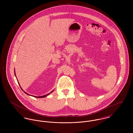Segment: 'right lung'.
I'll return each instance as SVG.
<instances>
[{
    "mask_svg": "<svg viewBox=\"0 0 133 133\" xmlns=\"http://www.w3.org/2000/svg\"><path fill=\"white\" fill-rule=\"evenodd\" d=\"M15 76H16V75H15ZM19 86H20V85H19ZM20 88H21V87H20ZM21 90H22V89H21ZM53 91H52L51 93H52ZM24 92V93H25L26 94H27V95H30L29 94H28L27 93H26V92ZM50 93H49V94H50ZM49 94H48L47 95H44V96H39V97H36V96H32V95H31V96H32L35 97H37V98H43V97H46L47 95H49Z\"/></svg>",
    "mask_w": 133,
    "mask_h": 133,
    "instance_id": "1",
    "label": "right lung"
}]
</instances>
